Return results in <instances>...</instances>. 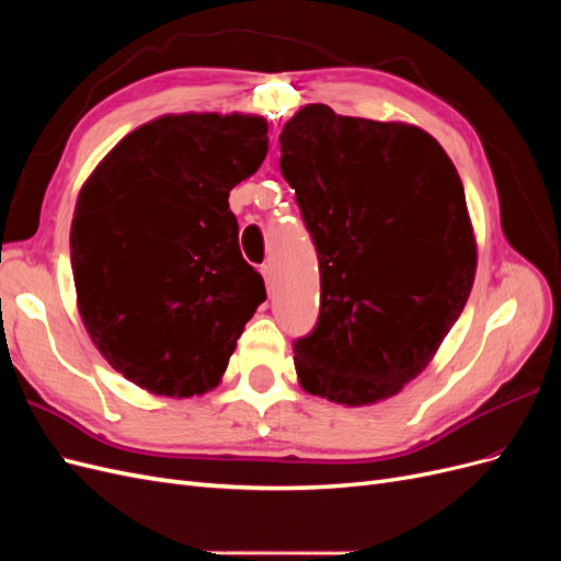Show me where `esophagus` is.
Instances as JSON below:
<instances>
[{
	"label": "esophagus",
	"mask_w": 561,
	"mask_h": 561,
	"mask_svg": "<svg viewBox=\"0 0 561 561\" xmlns=\"http://www.w3.org/2000/svg\"><path fill=\"white\" fill-rule=\"evenodd\" d=\"M262 276L266 280V290L274 293L276 290V278H274V268H271V264H262Z\"/></svg>",
	"instance_id": "esophagus-1"
}]
</instances>
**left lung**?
<instances>
[{
	"instance_id": "left-lung-1",
	"label": "left lung",
	"mask_w": 561,
	"mask_h": 561,
	"mask_svg": "<svg viewBox=\"0 0 561 561\" xmlns=\"http://www.w3.org/2000/svg\"><path fill=\"white\" fill-rule=\"evenodd\" d=\"M278 140L320 271L318 320L293 344L299 383L348 407L396 396L470 295L478 250L461 178L421 128L328 105L299 110Z\"/></svg>"
}]
</instances>
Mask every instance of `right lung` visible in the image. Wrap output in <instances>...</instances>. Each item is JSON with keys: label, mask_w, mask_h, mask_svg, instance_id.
<instances>
[{"label": "right lung", "mask_w": 561, "mask_h": 561, "mask_svg": "<svg viewBox=\"0 0 561 561\" xmlns=\"http://www.w3.org/2000/svg\"><path fill=\"white\" fill-rule=\"evenodd\" d=\"M266 130L243 114L157 118L126 135L77 198L81 320L107 363L151 393H206L266 299L229 210V192L266 157Z\"/></svg>", "instance_id": "obj_1"}]
</instances>
